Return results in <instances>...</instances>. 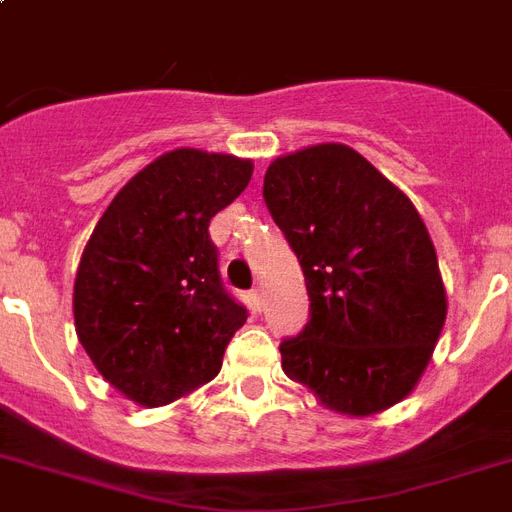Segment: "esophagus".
I'll list each match as a JSON object with an SVG mask.
<instances>
[{"instance_id":"obj_1","label":"esophagus","mask_w":512,"mask_h":512,"mask_svg":"<svg viewBox=\"0 0 512 512\" xmlns=\"http://www.w3.org/2000/svg\"><path fill=\"white\" fill-rule=\"evenodd\" d=\"M251 301H253V306L261 308V290H259V287H253V290H251Z\"/></svg>"}]
</instances>
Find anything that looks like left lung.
<instances>
[{"label":"left lung","mask_w":512,"mask_h":512,"mask_svg":"<svg viewBox=\"0 0 512 512\" xmlns=\"http://www.w3.org/2000/svg\"><path fill=\"white\" fill-rule=\"evenodd\" d=\"M264 201L301 261L311 301L306 327L280 342L282 371L348 416L403 400L447 314L416 206L342 143L272 162Z\"/></svg>","instance_id":"obj_1"}]
</instances>
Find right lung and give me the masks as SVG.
I'll return each instance as SVG.
<instances>
[{
    "label": "right lung",
    "instance_id": "add662e5",
    "mask_svg": "<svg viewBox=\"0 0 512 512\" xmlns=\"http://www.w3.org/2000/svg\"><path fill=\"white\" fill-rule=\"evenodd\" d=\"M253 164L177 149L114 196L75 277V329L99 374L135 403L167 405L222 369L248 308L219 274L211 217Z\"/></svg>",
    "mask_w": 512,
    "mask_h": 512
}]
</instances>
